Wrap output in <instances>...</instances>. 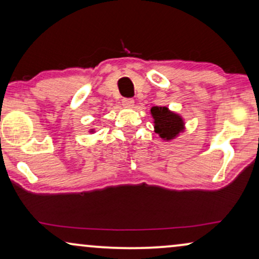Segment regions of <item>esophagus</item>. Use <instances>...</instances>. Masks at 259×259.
Wrapping results in <instances>:
<instances>
[{"label":"esophagus","mask_w":259,"mask_h":259,"mask_svg":"<svg viewBox=\"0 0 259 259\" xmlns=\"http://www.w3.org/2000/svg\"><path fill=\"white\" fill-rule=\"evenodd\" d=\"M121 102H122V106L125 108H132L134 106V100L132 98H123Z\"/></svg>","instance_id":"1"}]
</instances>
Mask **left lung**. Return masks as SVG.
<instances>
[{
  "mask_svg": "<svg viewBox=\"0 0 259 259\" xmlns=\"http://www.w3.org/2000/svg\"><path fill=\"white\" fill-rule=\"evenodd\" d=\"M154 118L155 132L162 139H172L183 130V120L175 113L169 112L166 107H153L151 109Z\"/></svg>",
  "mask_w": 259,
  "mask_h": 259,
  "instance_id": "1",
  "label": "left lung"
}]
</instances>
